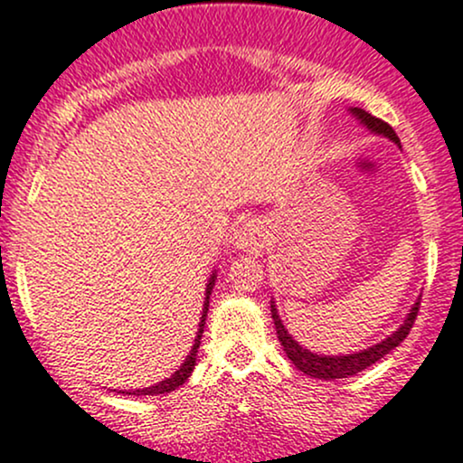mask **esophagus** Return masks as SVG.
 Listing matches in <instances>:
<instances>
[{
	"mask_svg": "<svg viewBox=\"0 0 463 463\" xmlns=\"http://www.w3.org/2000/svg\"><path fill=\"white\" fill-rule=\"evenodd\" d=\"M264 241V232H261V226L257 219H241L237 223V231L232 235V244L237 248H244V250H257Z\"/></svg>",
	"mask_w": 463,
	"mask_h": 463,
	"instance_id": "34e87169",
	"label": "esophagus"
}]
</instances>
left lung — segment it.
Listing matches in <instances>:
<instances>
[{"mask_svg": "<svg viewBox=\"0 0 463 463\" xmlns=\"http://www.w3.org/2000/svg\"><path fill=\"white\" fill-rule=\"evenodd\" d=\"M350 113L357 117V119L362 121L366 128H371L373 133L383 135V137L392 139V142L399 146L397 133L392 130V126L386 124V121H382L379 117H373L371 113H366V110H362V109H350ZM270 313H272V321H275L277 337H279L281 346H284L288 359L295 364L297 368H299L301 373L310 374V377H317V379H342V377H348V374L362 373L364 368L373 366L374 362H379L382 357H386L392 348H397L399 344L408 337L412 324H415L417 313H420V301L412 306L411 313H408V317L403 319V324L399 326L391 337H386L383 342L374 344V346H371V348L362 350V353L339 354V357L337 354L328 357V354L310 353L308 348L299 346V342H295L293 335H288V330H286L284 324H281L279 313H277V308H275V301H270Z\"/></svg>", "mask_w": 463, "mask_h": 463, "instance_id": "obj_1", "label": "left lung"}]
</instances>
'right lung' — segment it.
<instances>
[{"label":"right lung","mask_w":463,"mask_h":463,"mask_svg":"<svg viewBox=\"0 0 463 463\" xmlns=\"http://www.w3.org/2000/svg\"><path fill=\"white\" fill-rule=\"evenodd\" d=\"M215 279H217V275H215V272H213L211 281H208V286H206V301H203V310H202V319H199L197 337H194V344H193L191 353H188L186 362H184L182 366L177 368V371L170 374L168 379H164V382L155 383V386H148V388H137V391H130V392H126V395H137V397L139 395H164V392H170V391H175V388H179L184 382H186L188 377H191V373H193V368H194V362H197V348H199V344H202V342H199V339H202L203 324H206L208 299H211V290H213V286H215Z\"/></svg>","instance_id":"right-lung-1"}]
</instances>
